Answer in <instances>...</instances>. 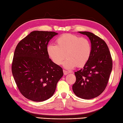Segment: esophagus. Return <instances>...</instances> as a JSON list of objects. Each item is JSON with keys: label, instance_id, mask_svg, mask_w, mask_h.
<instances>
[{"label": "esophagus", "instance_id": "1", "mask_svg": "<svg viewBox=\"0 0 123 123\" xmlns=\"http://www.w3.org/2000/svg\"><path fill=\"white\" fill-rule=\"evenodd\" d=\"M63 72H64V75H66V74H70V72H68V71H66V70H63Z\"/></svg>", "mask_w": 123, "mask_h": 123}]
</instances>
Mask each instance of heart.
<instances>
[{
    "label": "heart",
    "mask_w": 123,
    "mask_h": 123,
    "mask_svg": "<svg viewBox=\"0 0 123 123\" xmlns=\"http://www.w3.org/2000/svg\"><path fill=\"white\" fill-rule=\"evenodd\" d=\"M57 45L47 46V55L54 63L59 65L66 57L63 65L68 69L82 67L87 63L92 51L89 40L70 33H65L56 39Z\"/></svg>",
    "instance_id": "b5f03b06"
}]
</instances>
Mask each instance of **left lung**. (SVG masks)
I'll use <instances>...</instances> for the list:
<instances>
[{"mask_svg": "<svg viewBox=\"0 0 123 123\" xmlns=\"http://www.w3.org/2000/svg\"><path fill=\"white\" fill-rule=\"evenodd\" d=\"M91 40L90 58L83 68L74 72L76 82L73 91L85 99L96 98L106 88L112 68V59L106 43L102 38L89 32H79Z\"/></svg>", "mask_w": 123, "mask_h": 123, "instance_id": "obj_1", "label": "left lung"}]
</instances>
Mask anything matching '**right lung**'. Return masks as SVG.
I'll use <instances>...</instances> for the list:
<instances>
[{
	"mask_svg": "<svg viewBox=\"0 0 123 123\" xmlns=\"http://www.w3.org/2000/svg\"><path fill=\"white\" fill-rule=\"evenodd\" d=\"M55 32L34 31L21 40L15 49L12 72L22 95L34 102H43L53 96L62 68L52 61L47 53Z\"/></svg>",
	"mask_w": 123,
	"mask_h": 123,
	"instance_id": "right-lung-1",
	"label": "right lung"
}]
</instances>
